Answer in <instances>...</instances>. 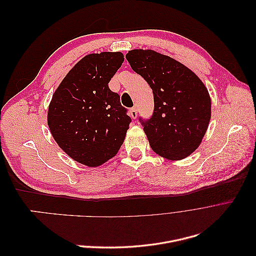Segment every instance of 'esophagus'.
<instances>
[{"label":"esophagus","mask_w":256,"mask_h":256,"mask_svg":"<svg viewBox=\"0 0 256 256\" xmlns=\"http://www.w3.org/2000/svg\"><path fill=\"white\" fill-rule=\"evenodd\" d=\"M129 114H130L131 118H132L134 120H136V116H138V111H136V109H134V108H132V109L129 111Z\"/></svg>","instance_id":"34e87169"}]
</instances>
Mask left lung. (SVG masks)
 <instances>
[{"instance_id": "left-lung-1", "label": "left lung", "mask_w": 256, "mask_h": 256, "mask_svg": "<svg viewBox=\"0 0 256 256\" xmlns=\"http://www.w3.org/2000/svg\"><path fill=\"white\" fill-rule=\"evenodd\" d=\"M126 58L152 90L154 114L140 120L152 150L171 161L187 158L202 143L212 118L205 84L180 62L154 50H130Z\"/></svg>"}]
</instances>
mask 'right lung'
Instances as JSON below:
<instances>
[{"instance_id":"right-lung-1","label":"right lung","mask_w":256,"mask_h":256,"mask_svg":"<svg viewBox=\"0 0 256 256\" xmlns=\"http://www.w3.org/2000/svg\"><path fill=\"white\" fill-rule=\"evenodd\" d=\"M124 62L122 52L90 53L62 80L48 108L50 132L72 160L98 168L118 152L131 118L109 82Z\"/></svg>"}]
</instances>
